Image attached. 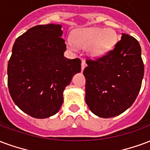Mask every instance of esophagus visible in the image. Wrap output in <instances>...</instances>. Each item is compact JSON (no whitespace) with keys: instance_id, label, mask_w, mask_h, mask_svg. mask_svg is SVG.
<instances>
[{"instance_id":"34e87169","label":"esophagus","mask_w":150,"mask_h":150,"mask_svg":"<svg viewBox=\"0 0 150 150\" xmlns=\"http://www.w3.org/2000/svg\"><path fill=\"white\" fill-rule=\"evenodd\" d=\"M86 62H85V61H84V60L82 61V64H81V71H83L84 68L86 67Z\"/></svg>"}]
</instances>
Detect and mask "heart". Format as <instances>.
<instances>
[{
    "label": "heart",
    "mask_w": 150,
    "mask_h": 150,
    "mask_svg": "<svg viewBox=\"0 0 150 150\" xmlns=\"http://www.w3.org/2000/svg\"><path fill=\"white\" fill-rule=\"evenodd\" d=\"M117 41V35L113 28H83L74 35V40L68 39L67 46L72 50L76 45L88 47V52L93 56L103 55L112 49Z\"/></svg>",
    "instance_id": "obj_1"
}]
</instances>
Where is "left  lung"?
Masks as SVG:
<instances>
[{
	"label": "left lung",
	"instance_id": "1",
	"mask_svg": "<svg viewBox=\"0 0 150 150\" xmlns=\"http://www.w3.org/2000/svg\"><path fill=\"white\" fill-rule=\"evenodd\" d=\"M86 63L85 101L93 114L112 117L132 106L144 76L142 49L136 39L122 33L114 49Z\"/></svg>",
	"mask_w": 150,
	"mask_h": 150
}]
</instances>
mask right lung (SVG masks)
<instances>
[{"instance_id":"1","label":"right lung","mask_w":150,"mask_h":150,"mask_svg":"<svg viewBox=\"0 0 150 150\" xmlns=\"http://www.w3.org/2000/svg\"><path fill=\"white\" fill-rule=\"evenodd\" d=\"M60 24L31 28L13 44L8 64V86L13 102L35 118L55 115L64 103L63 93L81 60L64 57L65 40Z\"/></svg>"}]
</instances>
